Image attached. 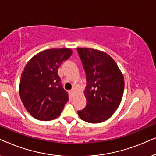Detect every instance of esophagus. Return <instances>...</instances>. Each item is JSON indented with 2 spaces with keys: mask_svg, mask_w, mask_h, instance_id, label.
<instances>
[{
  "mask_svg": "<svg viewBox=\"0 0 156 156\" xmlns=\"http://www.w3.org/2000/svg\"><path fill=\"white\" fill-rule=\"evenodd\" d=\"M73 94H74V89H72V90L69 91V95L71 96V97H73Z\"/></svg>",
  "mask_w": 156,
  "mask_h": 156,
  "instance_id": "34e87169",
  "label": "esophagus"
}]
</instances>
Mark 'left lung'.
Returning a JSON list of instances; mask_svg holds the SVG:
<instances>
[{"label": "left lung", "mask_w": 156, "mask_h": 156, "mask_svg": "<svg viewBox=\"0 0 156 156\" xmlns=\"http://www.w3.org/2000/svg\"><path fill=\"white\" fill-rule=\"evenodd\" d=\"M86 73L87 105L78 111L81 119L91 123L105 121L120 105L124 90L123 74L112 57L91 48H76Z\"/></svg>", "instance_id": "obj_1"}]
</instances>
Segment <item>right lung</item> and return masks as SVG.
<instances>
[{"instance_id": "obj_1", "label": "right lung", "mask_w": 156, "mask_h": 156, "mask_svg": "<svg viewBox=\"0 0 156 156\" xmlns=\"http://www.w3.org/2000/svg\"><path fill=\"white\" fill-rule=\"evenodd\" d=\"M72 54L69 48L42 51L30 59L20 80L19 94L25 108L40 121H51L61 114L69 101L57 70Z\"/></svg>"}]
</instances>
